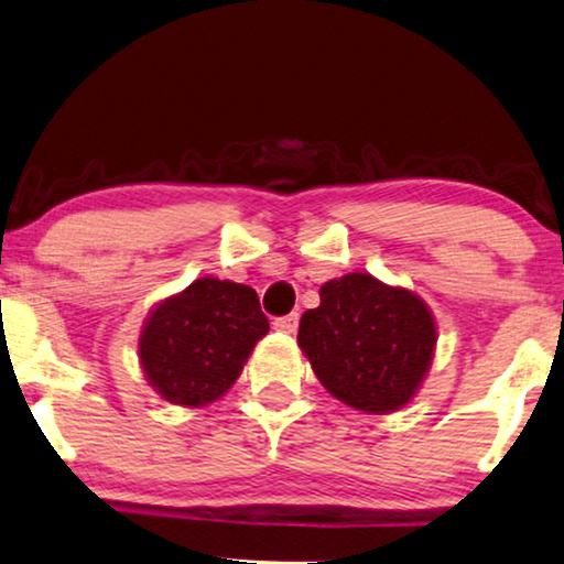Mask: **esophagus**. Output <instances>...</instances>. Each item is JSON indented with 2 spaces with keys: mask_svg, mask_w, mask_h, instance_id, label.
I'll use <instances>...</instances> for the list:
<instances>
[{
  "mask_svg": "<svg viewBox=\"0 0 564 564\" xmlns=\"http://www.w3.org/2000/svg\"><path fill=\"white\" fill-rule=\"evenodd\" d=\"M297 325H300V315L297 313L282 315V317H276V321H274V328L280 330V333H295Z\"/></svg>",
  "mask_w": 564,
  "mask_h": 564,
  "instance_id": "esophagus-1",
  "label": "esophagus"
}]
</instances>
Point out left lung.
<instances>
[{"label":"left lung","mask_w":564,"mask_h":564,"mask_svg":"<svg viewBox=\"0 0 564 564\" xmlns=\"http://www.w3.org/2000/svg\"><path fill=\"white\" fill-rule=\"evenodd\" d=\"M297 343L333 397L350 410L389 414L420 391L437 325L412 290L350 272L323 284L321 305L302 315Z\"/></svg>","instance_id":"8db88e82"}]
</instances>
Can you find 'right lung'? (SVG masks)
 Returning <instances> with one entry per match:
<instances>
[{
  "label": "right lung",
  "instance_id": "obj_1",
  "mask_svg": "<svg viewBox=\"0 0 564 564\" xmlns=\"http://www.w3.org/2000/svg\"><path fill=\"white\" fill-rule=\"evenodd\" d=\"M267 333L254 290L200 276L150 310L140 333V364L160 399L206 406L234 387Z\"/></svg>",
  "mask_w": 564,
  "mask_h": 564
}]
</instances>
